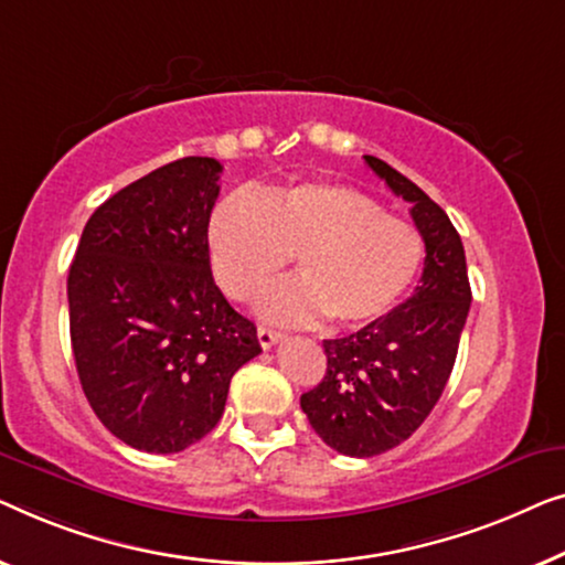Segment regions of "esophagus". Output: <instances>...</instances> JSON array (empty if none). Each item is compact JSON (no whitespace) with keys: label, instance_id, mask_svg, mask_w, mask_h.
Masks as SVG:
<instances>
[{"label":"esophagus","instance_id":"esophagus-1","mask_svg":"<svg viewBox=\"0 0 565 565\" xmlns=\"http://www.w3.org/2000/svg\"><path fill=\"white\" fill-rule=\"evenodd\" d=\"M281 340V332L274 328H258V343L260 348H274Z\"/></svg>","mask_w":565,"mask_h":565}]
</instances>
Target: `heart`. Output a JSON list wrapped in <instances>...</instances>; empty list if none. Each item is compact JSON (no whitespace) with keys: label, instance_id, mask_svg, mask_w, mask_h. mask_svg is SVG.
<instances>
[{"label":"heart","instance_id":"obj_1","mask_svg":"<svg viewBox=\"0 0 565 565\" xmlns=\"http://www.w3.org/2000/svg\"><path fill=\"white\" fill-rule=\"evenodd\" d=\"M214 279L235 301H250L294 258L299 276L260 301L266 320L335 328L376 322L404 299L425 260L409 220L343 184H299L258 196H230L212 212Z\"/></svg>","mask_w":565,"mask_h":565}]
</instances>
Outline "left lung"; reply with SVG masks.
Masks as SVG:
<instances>
[{"label":"left lung","mask_w":565,"mask_h":565,"mask_svg":"<svg viewBox=\"0 0 565 565\" xmlns=\"http://www.w3.org/2000/svg\"><path fill=\"white\" fill-rule=\"evenodd\" d=\"M363 158L412 204L427 256L423 279L407 301L353 335L322 340L328 371L301 394L312 430L332 450L353 458L392 450L425 423L448 384L471 307L463 243L448 214L381 158Z\"/></svg>","instance_id":"left-lung-1"}]
</instances>
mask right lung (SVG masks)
<instances>
[{"label":"right lung","mask_w":565,"mask_h":565,"mask_svg":"<svg viewBox=\"0 0 565 565\" xmlns=\"http://www.w3.org/2000/svg\"><path fill=\"white\" fill-rule=\"evenodd\" d=\"M222 166L189 156L99 204L68 271L76 371L94 415L146 452H179L225 412L233 373L256 359V324L210 268Z\"/></svg>","instance_id":"obj_1"}]
</instances>
